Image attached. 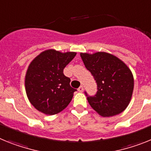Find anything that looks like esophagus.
Masks as SVG:
<instances>
[{
    "mask_svg": "<svg viewBox=\"0 0 151 151\" xmlns=\"http://www.w3.org/2000/svg\"><path fill=\"white\" fill-rule=\"evenodd\" d=\"M77 90H78V91L80 92V93H82V92L83 91V86H81L79 87V88L77 89Z\"/></svg>",
    "mask_w": 151,
    "mask_h": 151,
    "instance_id": "obj_1",
    "label": "esophagus"
}]
</instances>
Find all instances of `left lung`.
<instances>
[{
	"mask_svg": "<svg viewBox=\"0 0 151 151\" xmlns=\"http://www.w3.org/2000/svg\"><path fill=\"white\" fill-rule=\"evenodd\" d=\"M81 57L97 83L96 94L87 96L90 106L103 117L122 112L130 103L133 93L134 77L130 68L119 58L107 52L81 53Z\"/></svg>",
	"mask_w": 151,
	"mask_h": 151,
	"instance_id": "8db88e82",
	"label": "left lung"
}]
</instances>
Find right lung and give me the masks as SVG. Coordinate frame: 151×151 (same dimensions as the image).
Returning <instances> with one entry per match:
<instances>
[{"mask_svg": "<svg viewBox=\"0 0 151 151\" xmlns=\"http://www.w3.org/2000/svg\"><path fill=\"white\" fill-rule=\"evenodd\" d=\"M76 55L48 49L30 62L25 76V89L30 103L38 111L55 115L70 103L77 90L70 86V78L63 70Z\"/></svg>", "mask_w": 151, "mask_h": 151, "instance_id": "obj_1", "label": "right lung"}]
</instances>
